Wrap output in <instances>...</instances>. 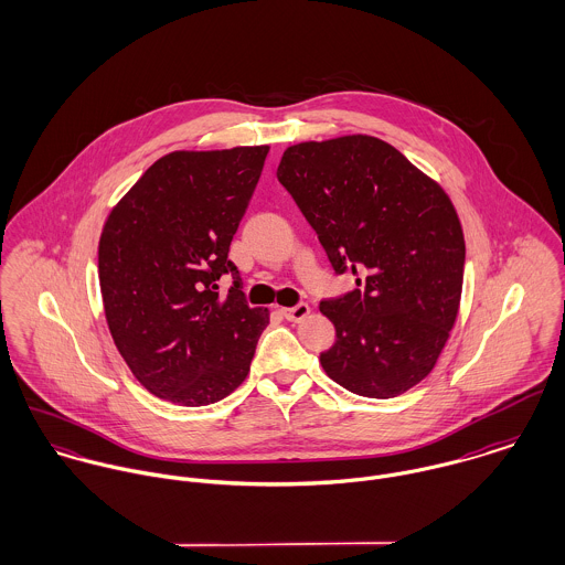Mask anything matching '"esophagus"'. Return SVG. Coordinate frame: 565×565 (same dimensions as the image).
Instances as JSON below:
<instances>
[{"label":"esophagus","instance_id":"obj_1","mask_svg":"<svg viewBox=\"0 0 565 565\" xmlns=\"http://www.w3.org/2000/svg\"><path fill=\"white\" fill-rule=\"evenodd\" d=\"M309 313H311V307H309L307 302H298L296 307L282 309V316H285V320H289V322H300V320H305Z\"/></svg>","mask_w":565,"mask_h":565}]
</instances>
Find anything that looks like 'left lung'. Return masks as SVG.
<instances>
[{"label":"left lung","instance_id":"left-lung-1","mask_svg":"<svg viewBox=\"0 0 565 565\" xmlns=\"http://www.w3.org/2000/svg\"><path fill=\"white\" fill-rule=\"evenodd\" d=\"M278 182L356 289L320 302L337 341L323 372L365 398H394L435 367L457 320L466 242L448 195L390 143L352 135L291 146Z\"/></svg>","mask_w":565,"mask_h":565}]
</instances>
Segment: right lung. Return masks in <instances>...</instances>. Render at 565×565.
Listing matches in <instances>:
<instances>
[{
    "label": "right lung",
    "mask_w": 565,
    "mask_h": 565,
    "mask_svg": "<svg viewBox=\"0 0 565 565\" xmlns=\"http://www.w3.org/2000/svg\"><path fill=\"white\" fill-rule=\"evenodd\" d=\"M269 148L171 152L110 211L97 249L106 322L137 381L162 401L233 394L269 323L228 258ZM228 273L234 285L218 291Z\"/></svg>",
    "instance_id": "obj_1"
}]
</instances>
